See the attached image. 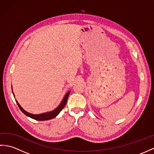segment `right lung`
Here are the masks:
<instances>
[{"mask_svg": "<svg viewBox=\"0 0 154 154\" xmlns=\"http://www.w3.org/2000/svg\"><path fill=\"white\" fill-rule=\"evenodd\" d=\"M70 94V91H69V92L66 94V95L65 96V97L63 98V100H62L61 103L60 104V106H59L57 108H56L54 110L51 111V112H46V113H44V114H30L26 111H25L24 109H22V108L20 105L19 103L16 101V103H17L18 106L19 107V109H20V110L22 112L24 113L26 115L32 118V119H33L34 120H50L54 119L56 116L58 115V114L61 112V110L63 109L64 106H65V104H67V100L68 99V97L69 95Z\"/></svg>", "mask_w": 154, "mask_h": 154, "instance_id": "add662e5", "label": "right lung"}]
</instances>
